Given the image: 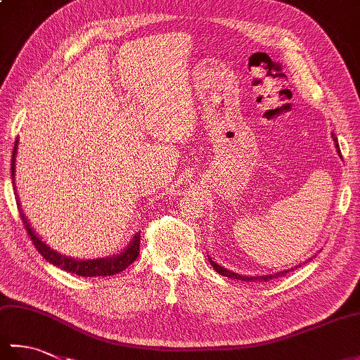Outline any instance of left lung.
Segmentation results:
<instances>
[{
    "instance_id": "left-lung-1",
    "label": "left lung",
    "mask_w": 360,
    "mask_h": 360,
    "mask_svg": "<svg viewBox=\"0 0 360 360\" xmlns=\"http://www.w3.org/2000/svg\"><path fill=\"white\" fill-rule=\"evenodd\" d=\"M333 139H334V142H335V148H338V151H339V155L342 156V153H340V148H339V143H338V137H335L334 134H333ZM210 264L213 266V269H215L218 274H221V275H224V277H229V278H236V280H243V281H267V280H272V278H278V277H283V275H286L288 272H290V271H294V269H297V267H294V269H288V271H283V272H278V274H275V275H263V277H244V275H240V274H235V272H231V271H227L226 267H223V266H219V264H217V263H213L212 259H210Z\"/></svg>"
}]
</instances>
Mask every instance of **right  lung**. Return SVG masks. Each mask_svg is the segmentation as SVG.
<instances>
[{
  "label": "right lung",
  "instance_id": "right-lung-1",
  "mask_svg": "<svg viewBox=\"0 0 360 360\" xmlns=\"http://www.w3.org/2000/svg\"><path fill=\"white\" fill-rule=\"evenodd\" d=\"M17 143L18 142H15L13 155H12V164H11L12 179H13V174H15L13 165H15V150H17ZM18 210H20V218L22 221V224H25L26 232L30 236V241H32L35 249L40 252L43 258L48 259L49 263L60 267V269H63V271L72 272L75 275H82V277H103V275H114V274L122 272L124 269H127L128 266H131L137 259V257H139L141 232L134 236L131 244L128 246V249L125 252H122V254L117 255V257L101 258V259H83V262H82V259H74V258L63 257V255L57 254L56 250H52L51 248L46 246V244L41 240H38V236L34 233L32 229H30L27 219L25 217V213L21 212L20 204H18Z\"/></svg>",
  "mask_w": 360,
  "mask_h": 360
}]
</instances>
